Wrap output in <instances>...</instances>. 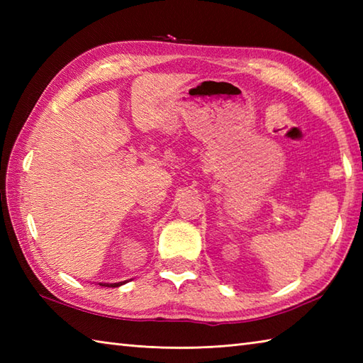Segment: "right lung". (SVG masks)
Wrapping results in <instances>:
<instances>
[{"label": "right lung", "mask_w": 363, "mask_h": 363, "mask_svg": "<svg viewBox=\"0 0 363 363\" xmlns=\"http://www.w3.org/2000/svg\"><path fill=\"white\" fill-rule=\"evenodd\" d=\"M123 284H126V281H125V282H115V284H107V282H99V285H101V287H120V285H123Z\"/></svg>", "instance_id": "right-lung-1"}]
</instances>
